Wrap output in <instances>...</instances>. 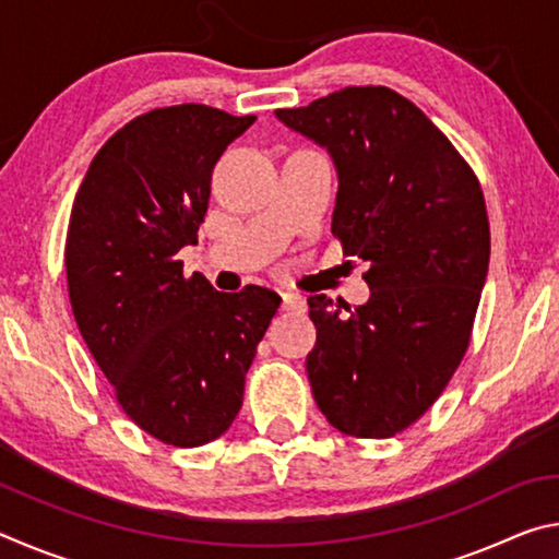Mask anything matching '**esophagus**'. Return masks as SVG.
<instances>
[{
	"label": "esophagus",
	"instance_id": "esophagus-1",
	"mask_svg": "<svg viewBox=\"0 0 559 559\" xmlns=\"http://www.w3.org/2000/svg\"><path fill=\"white\" fill-rule=\"evenodd\" d=\"M281 308L286 313H306V298L296 293H281Z\"/></svg>",
	"mask_w": 559,
	"mask_h": 559
}]
</instances>
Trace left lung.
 <instances>
[{"label": "left lung", "mask_w": 559, "mask_h": 559, "mask_svg": "<svg viewBox=\"0 0 559 559\" xmlns=\"http://www.w3.org/2000/svg\"><path fill=\"white\" fill-rule=\"evenodd\" d=\"M337 173L333 234L370 263V300L310 296L306 370L337 431L386 439L439 400L468 347L488 276L484 192L447 135L384 86H353L276 110Z\"/></svg>", "instance_id": "1"}]
</instances>
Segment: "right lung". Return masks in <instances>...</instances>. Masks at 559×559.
Returning a JSON list of instances; mask_svg holds the SVG:
<instances>
[{"label": "right lung", "instance_id": "right-lung-1", "mask_svg": "<svg viewBox=\"0 0 559 559\" xmlns=\"http://www.w3.org/2000/svg\"><path fill=\"white\" fill-rule=\"evenodd\" d=\"M253 116L185 103L130 120L93 157L73 200L66 278L75 325L140 429L179 449L231 427L246 372L281 298L185 278L212 173Z\"/></svg>", "mask_w": 559, "mask_h": 559}]
</instances>
